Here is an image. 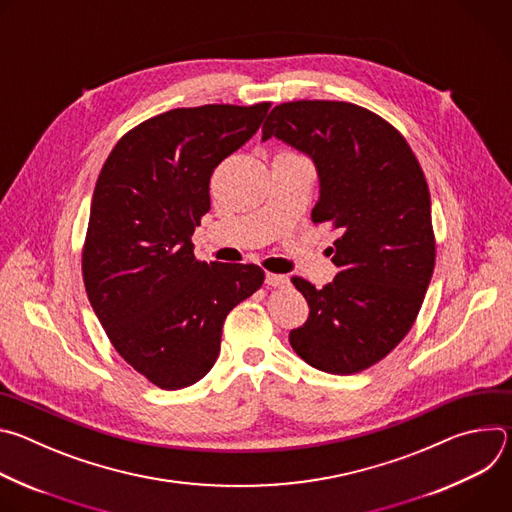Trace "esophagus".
<instances>
[{"label":"esophagus","instance_id":"esophagus-1","mask_svg":"<svg viewBox=\"0 0 512 512\" xmlns=\"http://www.w3.org/2000/svg\"><path fill=\"white\" fill-rule=\"evenodd\" d=\"M265 283L269 287H287L289 285V277L287 275H277V273H267L265 275Z\"/></svg>","mask_w":512,"mask_h":512}]
</instances>
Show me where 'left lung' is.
Here are the masks:
<instances>
[{"label": "left lung", "mask_w": 512, "mask_h": 512, "mask_svg": "<svg viewBox=\"0 0 512 512\" xmlns=\"http://www.w3.org/2000/svg\"><path fill=\"white\" fill-rule=\"evenodd\" d=\"M306 154L318 172L312 221L338 231V275L322 289L294 277L310 306L289 344L314 369L354 375L385 358L411 330L435 265L431 200L403 135L342 101L277 105L263 141Z\"/></svg>", "instance_id": "1"}]
</instances>
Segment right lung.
I'll list each match as a JSON object with an SVG mask.
<instances>
[{"label":"right lung","instance_id":"1","mask_svg":"<svg viewBox=\"0 0 512 512\" xmlns=\"http://www.w3.org/2000/svg\"><path fill=\"white\" fill-rule=\"evenodd\" d=\"M269 103L172 109L125 133L91 200L83 251L89 302L115 350L162 389L200 381L227 314L263 285L257 265L196 261L214 168L257 133Z\"/></svg>","mask_w":512,"mask_h":512}]
</instances>
